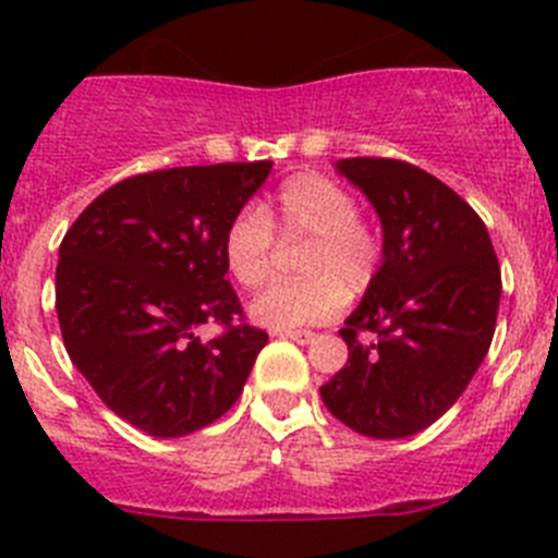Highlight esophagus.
<instances>
[{
  "instance_id": "obj_1",
  "label": "esophagus",
  "mask_w": 558,
  "mask_h": 558,
  "mask_svg": "<svg viewBox=\"0 0 558 558\" xmlns=\"http://www.w3.org/2000/svg\"><path fill=\"white\" fill-rule=\"evenodd\" d=\"M282 338H290L295 340V343H313L315 340V332H310V329H288V332H279Z\"/></svg>"
}]
</instances>
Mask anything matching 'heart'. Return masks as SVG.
<instances>
[{
    "label": "heart",
    "mask_w": 558,
    "mask_h": 558,
    "mask_svg": "<svg viewBox=\"0 0 558 558\" xmlns=\"http://www.w3.org/2000/svg\"><path fill=\"white\" fill-rule=\"evenodd\" d=\"M357 201L347 186L318 172L284 181L276 195V226L284 236L307 240L299 259V282L274 284L251 302L259 327L288 329L332 322L349 295L366 293L383 259L377 231L360 220ZM274 223L263 206L248 204L231 218L223 259L243 288H263L274 270Z\"/></svg>",
    "instance_id": "1"
}]
</instances>
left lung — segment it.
Masks as SVG:
<instances>
[{"label":"left lung","instance_id":"1","mask_svg":"<svg viewBox=\"0 0 558 558\" xmlns=\"http://www.w3.org/2000/svg\"><path fill=\"white\" fill-rule=\"evenodd\" d=\"M335 170L377 211L383 265L340 329L349 360L322 399L354 433L405 438L456 405L489 352L500 265L475 209L430 172L397 159H340Z\"/></svg>","mask_w":558,"mask_h":558}]
</instances>
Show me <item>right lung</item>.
<instances>
[{"mask_svg": "<svg viewBox=\"0 0 558 558\" xmlns=\"http://www.w3.org/2000/svg\"><path fill=\"white\" fill-rule=\"evenodd\" d=\"M270 172L254 165L172 167L113 184L63 236L56 310L77 372L128 425L181 438L243 393L263 329L229 282L223 236ZM223 323L211 341L194 335Z\"/></svg>", "mask_w": 558, "mask_h": 558, "instance_id": "1", "label": "right lung"}]
</instances>
